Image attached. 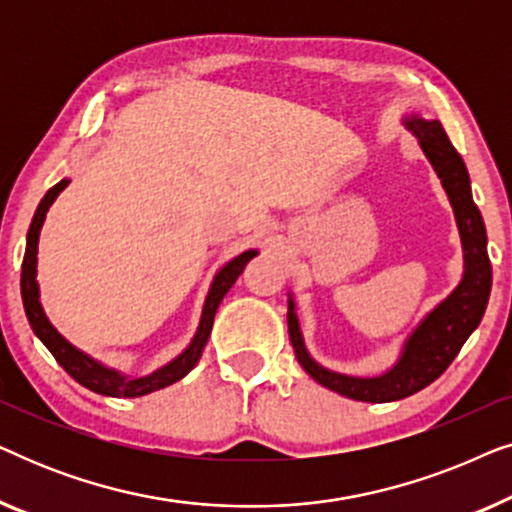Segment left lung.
Instances as JSON below:
<instances>
[{
	"label": "left lung",
	"instance_id": "8db88e82",
	"mask_svg": "<svg viewBox=\"0 0 512 512\" xmlns=\"http://www.w3.org/2000/svg\"><path fill=\"white\" fill-rule=\"evenodd\" d=\"M403 125L417 137L424 156L436 170L457 219L461 249H464V275L461 282L445 300L433 307L412 333L405 338L401 354L394 366L375 377H356L328 370L307 352L303 333H300L296 303L289 293V338L296 359L312 380L335 394L366 403H391L408 398L445 373L459 349L464 347L487 310L489 291H492V263L487 256V230L480 209L471 195V179L464 160L447 139L440 121L410 114Z\"/></svg>",
	"mask_w": 512,
	"mask_h": 512
}]
</instances>
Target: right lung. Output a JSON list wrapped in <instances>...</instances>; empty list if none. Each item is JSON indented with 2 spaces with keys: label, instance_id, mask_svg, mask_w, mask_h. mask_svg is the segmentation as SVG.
Segmentation results:
<instances>
[{
  "label": "right lung",
  "instance_id": "obj_1",
  "mask_svg": "<svg viewBox=\"0 0 512 512\" xmlns=\"http://www.w3.org/2000/svg\"><path fill=\"white\" fill-rule=\"evenodd\" d=\"M67 184H69V179L58 181V184H55L51 191L41 198L37 212H34V219L30 223V230H27L23 275H20V293H23L25 314H27V321H30L34 335L44 342L48 352L55 356V361H58L60 366L81 384V387L95 391V394L114 396V398H137V396L151 394V391L170 387V384L179 382L181 377H186L188 373H191V370L195 368V363L200 361L202 349H205L209 333H212L214 314H216V310H219L223 296L230 291V286H233L237 282V277L242 275L244 265H247L251 258L258 254V251L256 249L242 251L240 256H235L233 261H228L219 272H216L214 282H212V286H209L205 305H202L198 331H195L193 340L188 342V347L184 349V352H181L179 356H174L170 363H165L163 368L153 370V373H149V375L128 377V375L118 373L116 368L104 366L102 361L93 359V356L81 352L79 347H74L67 338H62V335L58 333V328L48 321L44 307H41L39 282H37L39 233H41V226H44V221H46L48 207H51L55 198L65 191Z\"/></svg>",
  "mask_w": 512,
  "mask_h": 512
}]
</instances>
